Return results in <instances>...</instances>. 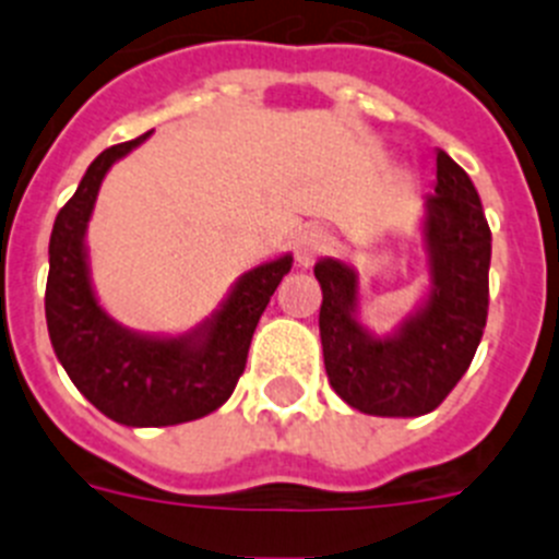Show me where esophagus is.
Returning <instances> with one entry per match:
<instances>
[{
    "instance_id": "obj_1",
    "label": "esophagus",
    "mask_w": 559,
    "mask_h": 559,
    "mask_svg": "<svg viewBox=\"0 0 559 559\" xmlns=\"http://www.w3.org/2000/svg\"><path fill=\"white\" fill-rule=\"evenodd\" d=\"M324 251H330V235L322 229H305L299 231L294 243V254L296 263L308 269V265L316 263V257H322Z\"/></svg>"
}]
</instances>
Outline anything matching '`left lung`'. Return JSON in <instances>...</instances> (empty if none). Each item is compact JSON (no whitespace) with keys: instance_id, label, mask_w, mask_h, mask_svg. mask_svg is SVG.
<instances>
[{"instance_id":"1","label":"left lung","mask_w":559,"mask_h":559,"mask_svg":"<svg viewBox=\"0 0 559 559\" xmlns=\"http://www.w3.org/2000/svg\"><path fill=\"white\" fill-rule=\"evenodd\" d=\"M419 240L428 283L412 313L389 333L360 319V274L322 257L319 335L330 386L347 406L372 417H419L448 397L471 367L490 305V226L471 176L437 151V185L423 201Z\"/></svg>"}]
</instances>
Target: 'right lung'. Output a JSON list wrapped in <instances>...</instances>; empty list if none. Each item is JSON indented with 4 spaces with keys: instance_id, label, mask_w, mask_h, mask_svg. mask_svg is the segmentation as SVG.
Returning <instances> with one entry per match:
<instances>
[{
    "instance_id": "right-lung-1",
    "label": "right lung",
    "mask_w": 559,
    "mask_h": 559,
    "mask_svg": "<svg viewBox=\"0 0 559 559\" xmlns=\"http://www.w3.org/2000/svg\"><path fill=\"white\" fill-rule=\"evenodd\" d=\"M147 136L108 147L88 165L49 235L44 294L49 341L69 380L128 428L179 426L224 406L246 369L257 322L294 265V257L280 254L243 271L218 308L185 333H142L117 322L97 299L86 231L106 173Z\"/></svg>"
}]
</instances>
